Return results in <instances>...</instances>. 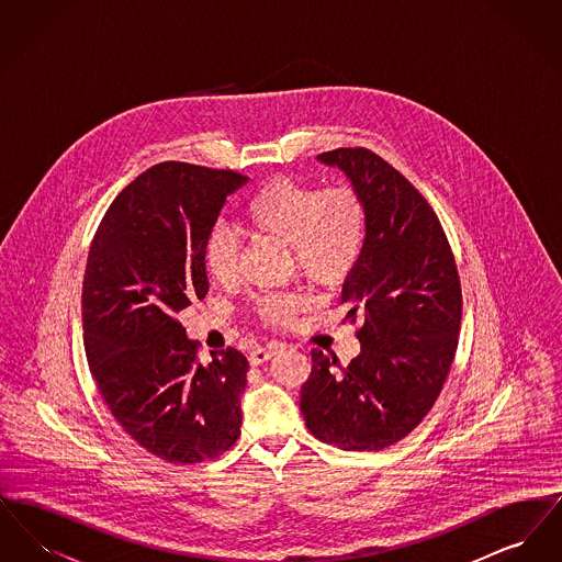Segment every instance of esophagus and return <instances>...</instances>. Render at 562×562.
<instances>
[{
  "label": "esophagus",
  "instance_id": "1",
  "mask_svg": "<svg viewBox=\"0 0 562 562\" xmlns=\"http://www.w3.org/2000/svg\"><path fill=\"white\" fill-rule=\"evenodd\" d=\"M280 351L278 346H269V348H257L250 351V356H248V362L252 364V367H259V364H263V362H268L269 358H273L276 353Z\"/></svg>",
  "mask_w": 562,
  "mask_h": 562
}]
</instances>
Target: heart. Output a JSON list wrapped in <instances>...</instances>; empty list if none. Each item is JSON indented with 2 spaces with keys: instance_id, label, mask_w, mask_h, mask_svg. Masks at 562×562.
<instances>
[{
  "instance_id": "obj_1",
  "label": "heart",
  "mask_w": 562,
  "mask_h": 562,
  "mask_svg": "<svg viewBox=\"0 0 562 562\" xmlns=\"http://www.w3.org/2000/svg\"><path fill=\"white\" fill-rule=\"evenodd\" d=\"M248 229L291 244L294 268L312 284L330 286L358 266L369 229L362 195L351 186L316 188L293 179H276L244 206ZM204 269L214 282L229 284L238 271V240L225 227L206 236ZM305 305L301 294L268 293L257 299V314L269 324H289Z\"/></svg>"
}]
</instances>
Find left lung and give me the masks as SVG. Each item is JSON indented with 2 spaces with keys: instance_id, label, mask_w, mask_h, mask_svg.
<instances>
[{
  "instance_id": "obj_1",
  "label": "left lung",
  "mask_w": 562,
  "mask_h": 562,
  "mask_svg": "<svg viewBox=\"0 0 562 562\" xmlns=\"http://www.w3.org/2000/svg\"><path fill=\"white\" fill-rule=\"evenodd\" d=\"M318 160L337 166L369 213L367 244L346 278L341 303L360 353L344 369L312 351L301 387L307 429L344 451L392 447L422 424L453 364L461 326V284L453 250L428 200L364 147Z\"/></svg>"
}]
</instances>
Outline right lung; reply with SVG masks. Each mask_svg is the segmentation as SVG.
Segmentation results:
<instances>
[{
	"label": "right lung",
	"mask_w": 562,
	"mask_h": 562,
	"mask_svg": "<svg viewBox=\"0 0 562 562\" xmlns=\"http://www.w3.org/2000/svg\"><path fill=\"white\" fill-rule=\"evenodd\" d=\"M234 170L161 161L120 191L88 252L83 348L122 429L168 463L214 459L240 436L248 360H198L179 314L209 293L204 241L236 189Z\"/></svg>",
	"instance_id": "obj_1"
}]
</instances>
